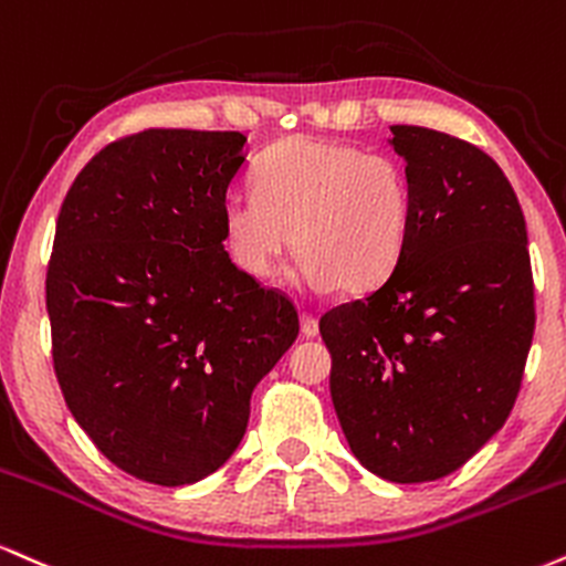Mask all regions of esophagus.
<instances>
[{
	"label": "esophagus",
	"instance_id": "34e87169",
	"mask_svg": "<svg viewBox=\"0 0 566 566\" xmlns=\"http://www.w3.org/2000/svg\"><path fill=\"white\" fill-rule=\"evenodd\" d=\"M298 321H302V334L304 336H307V338L317 336V331H321V328H317V321L310 315V312H302V317H298Z\"/></svg>",
	"mask_w": 566,
	"mask_h": 566
}]
</instances>
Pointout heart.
Segmentation results:
<instances>
[{
	"instance_id": "b5f03b06",
	"label": "heart",
	"mask_w": 566,
	"mask_h": 566,
	"mask_svg": "<svg viewBox=\"0 0 566 566\" xmlns=\"http://www.w3.org/2000/svg\"><path fill=\"white\" fill-rule=\"evenodd\" d=\"M410 228L413 190L397 158L315 137L275 143L259 158L254 190L222 198V241L235 268L270 281L296 238V281L312 294L381 283Z\"/></svg>"
}]
</instances>
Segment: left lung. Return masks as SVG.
<instances>
[{"instance_id":"left-lung-1","label":"left lung","mask_w":566,"mask_h":566,"mask_svg":"<svg viewBox=\"0 0 566 566\" xmlns=\"http://www.w3.org/2000/svg\"><path fill=\"white\" fill-rule=\"evenodd\" d=\"M413 228L376 289L325 312L331 400L357 461L416 484L461 469L506 423L535 331L522 206L488 153L391 126Z\"/></svg>"}]
</instances>
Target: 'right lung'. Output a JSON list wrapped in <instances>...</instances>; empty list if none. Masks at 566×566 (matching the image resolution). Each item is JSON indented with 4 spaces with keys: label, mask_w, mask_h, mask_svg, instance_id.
Returning <instances> with one entry per match:
<instances>
[{
    "label": "right lung",
    "mask_w": 566,
    "mask_h": 566,
    "mask_svg": "<svg viewBox=\"0 0 566 566\" xmlns=\"http://www.w3.org/2000/svg\"><path fill=\"white\" fill-rule=\"evenodd\" d=\"M243 145L139 132L99 150L60 206L46 315L65 405L111 463L164 488L235 453L256 384L298 334L294 304L224 251Z\"/></svg>",
    "instance_id": "add662e5"
}]
</instances>
